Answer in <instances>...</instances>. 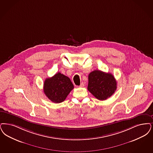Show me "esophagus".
I'll return each mask as SVG.
<instances>
[{
    "label": "esophagus",
    "instance_id": "1",
    "mask_svg": "<svg viewBox=\"0 0 153 153\" xmlns=\"http://www.w3.org/2000/svg\"><path fill=\"white\" fill-rule=\"evenodd\" d=\"M84 83L82 82L81 83V84H80V85H79V87L82 88V87H84Z\"/></svg>",
    "mask_w": 153,
    "mask_h": 153
}]
</instances>
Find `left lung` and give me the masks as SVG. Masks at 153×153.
<instances>
[{"instance_id":"8db88e82","label":"left lung","mask_w":153,"mask_h":153,"mask_svg":"<svg viewBox=\"0 0 153 153\" xmlns=\"http://www.w3.org/2000/svg\"><path fill=\"white\" fill-rule=\"evenodd\" d=\"M116 89V80L110 73L95 70L89 74L88 90L99 100L109 98Z\"/></svg>"}]
</instances>
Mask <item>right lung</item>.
I'll list each match as a JSON object with an SVG mask.
<instances>
[{
    "instance_id": "add662e5",
    "label": "right lung",
    "mask_w": 153,
    "mask_h": 153,
    "mask_svg": "<svg viewBox=\"0 0 153 153\" xmlns=\"http://www.w3.org/2000/svg\"><path fill=\"white\" fill-rule=\"evenodd\" d=\"M74 88L71 79L67 76L58 72L44 82V92L46 96L54 103L63 102Z\"/></svg>"
}]
</instances>
